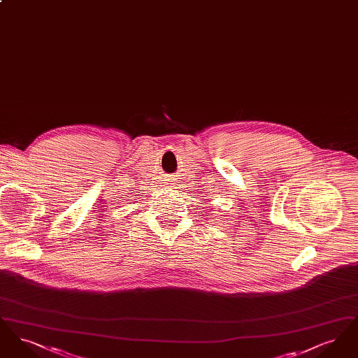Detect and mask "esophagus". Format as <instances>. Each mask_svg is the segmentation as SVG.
Returning <instances> with one entry per match:
<instances>
[{
	"label": "esophagus",
	"mask_w": 358,
	"mask_h": 358,
	"mask_svg": "<svg viewBox=\"0 0 358 358\" xmlns=\"http://www.w3.org/2000/svg\"><path fill=\"white\" fill-rule=\"evenodd\" d=\"M171 180H173V178H171ZM169 184H171V185H169V187H171V189H176V185H177V184H176V180H173V181H171V182H169Z\"/></svg>",
	"instance_id": "esophagus-1"
}]
</instances>
